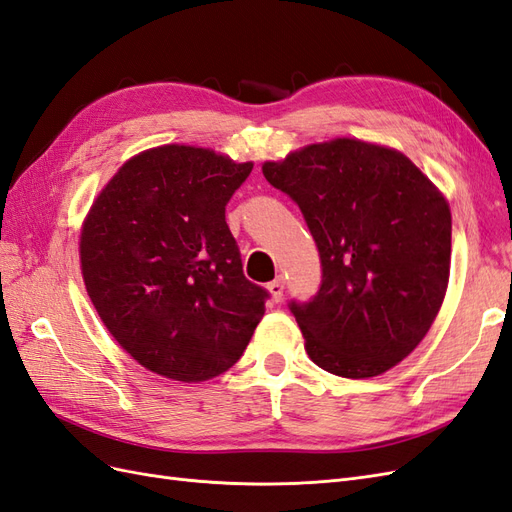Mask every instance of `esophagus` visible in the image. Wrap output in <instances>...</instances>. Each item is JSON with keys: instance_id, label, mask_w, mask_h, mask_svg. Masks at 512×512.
I'll return each instance as SVG.
<instances>
[{"instance_id": "esophagus-1", "label": "esophagus", "mask_w": 512, "mask_h": 512, "mask_svg": "<svg viewBox=\"0 0 512 512\" xmlns=\"http://www.w3.org/2000/svg\"><path fill=\"white\" fill-rule=\"evenodd\" d=\"M283 289H285V281L283 279H274L272 283H268V291L274 302H281L283 298Z\"/></svg>"}]
</instances>
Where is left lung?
I'll use <instances>...</instances> for the list:
<instances>
[{
	"mask_svg": "<svg viewBox=\"0 0 512 512\" xmlns=\"http://www.w3.org/2000/svg\"><path fill=\"white\" fill-rule=\"evenodd\" d=\"M294 199L324 279L291 304L309 358L347 379L382 375L410 356L442 309L450 276V206L403 152L337 137L261 165Z\"/></svg>",
	"mask_w": 512,
	"mask_h": 512,
	"instance_id": "8db88e82",
	"label": "left lung"
}]
</instances>
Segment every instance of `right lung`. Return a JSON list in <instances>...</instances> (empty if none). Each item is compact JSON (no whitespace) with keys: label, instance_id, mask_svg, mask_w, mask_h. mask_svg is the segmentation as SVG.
<instances>
[{"label":"right lung","instance_id":"obj_1","mask_svg":"<svg viewBox=\"0 0 512 512\" xmlns=\"http://www.w3.org/2000/svg\"><path fill=\"white\" fill-rule=\"evenodd\" d=\"M253 171L227 154L167 143L128 158L79 236L83 283L102 324L141 367L199 384L231 369L266 313L225 221Z\"/></svg>","mask_w":512,"mask_h":512}]
</instances>
